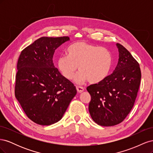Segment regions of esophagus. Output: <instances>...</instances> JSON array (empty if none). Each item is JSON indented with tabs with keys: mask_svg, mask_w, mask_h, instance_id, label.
<instances>
[{
	"mask_svg": "<svg viewBox=\"0 0 153 153\" xmlns=\"http://www.w3.org/2000/svg\"><path fill=\"white\" fill-rule=\"evenodd\" d=\"M76 90L78 93H81V92H84V89L82 87H76Z\"/></svg>",
	"mask_w": 153,
	"mask_h": 153,
	"instance_id": "esophagus-1",
	"label": "esophagus"
}]
</instances>
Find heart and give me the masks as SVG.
<instances>
[{"instance_id":"b5f03b06","label":"heart","mask_w":153,"mask_h":153,"mask_svg":"<svg viewBox=\"0 0 153 153\" xmlns=\"http://www.w3.org/2000/svg\"><path fill=\"white\" fill-rule=\"evenodd\" d=\"M67 55H62L57 60V67L62 76L72 80L75 77L77 84H82L89 80L91 84L103 81L109 75L112 66V55L106 48L76 41L68 48Z\"/></svg>"}]
</instances>
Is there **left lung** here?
<instances>
[{
    "mask_svg": "<svg viewBox=\"0 0 153 153\" xmlns=\"http://www.w3.org/2000/svg\"><path fill=\"white\" fill-rule=\"evenodd\" d=\"M119 61L114 72L98 84L87 87L91 100L89 111L100 126H112L124 121L135 103L141 80L138 62L119 43Z\"/></svg>",
    "mask_w": 153,
    "mask_h": 153,
    "instance_id": "8db88e82",
    "label": "left lung"
}]
</instances>
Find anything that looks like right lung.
<instances>
[{"label": "right lung", "mask_w": 153, "mask_h": 153, "mask_svg": "<svg viewBox=\"0 0 153 153\" xmlns=\"http://www.w3.org/2000/svg\"><path fill=\"white\" fill-rule=\"evenodd\" d=\"M68 36L41 37L22 51L17 63L15 97L31 121L48 126L58 122L76 94V87L54 66L55 50Z\"/></svg>", "instance_id": "add662e5"}]
</instances>
